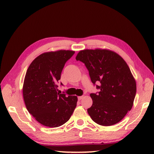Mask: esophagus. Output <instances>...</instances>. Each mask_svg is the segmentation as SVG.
I'll return each mask as SVG.
<instances>
[{
  "label": "esophagus",
  "mask_w": 154,
  "mask_h": 154,
  "mask_svg": "<svg viewBox=\"0 0 154 154\" xmlns=\"http://www.w3.org/2000/svg\"><path fill=\"white\" fill-rule=\"evenodd\" d=\"M83 96H80V97H78V100H81V99H83Z\"/></svg>",
  "instance_id": "1"
}]
</instances>
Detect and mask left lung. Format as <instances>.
<instances>
[{
  "instance_id": "8db88e82",
  "label": "left lung",
  "mask_w": 154,
  "mask_h": 154,
  "mask_svg": "<svg viewBox=\"0 0 154 154\" xmlns=\"http://www.w3.org/2000/svg\"><path fill=\"white\" fill-rule=\"evenodd\" d=\"M85 65L91 81H99L98 93H91L93 104L87 109L94 122L112 126L132 109L136 93V83L128 65L116 52L106 49L84 50L76 56Z\"/></svg>"
}]
</instances>
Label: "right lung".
I'll return each mask as SVG.
<instances>
[{
  "label": "right lung",
  "mask_w": 154,
  "mask_h": 154,
  "mask_svg": "<svg viewBox=\"0 0 154 154\" xmlns=\"http://www.w3.org/2000/svg\"><path fill=\"white\" fill-rule=\"evenodd\" d=\"M74 54V51L62 50L45 52L35 58L28 68L22 88L26 107L45 126L63 125L77 106V97L57 93V85L65 63Z\"/></svg>",
  "instance_id": "add662e5"
}]
</instances>
